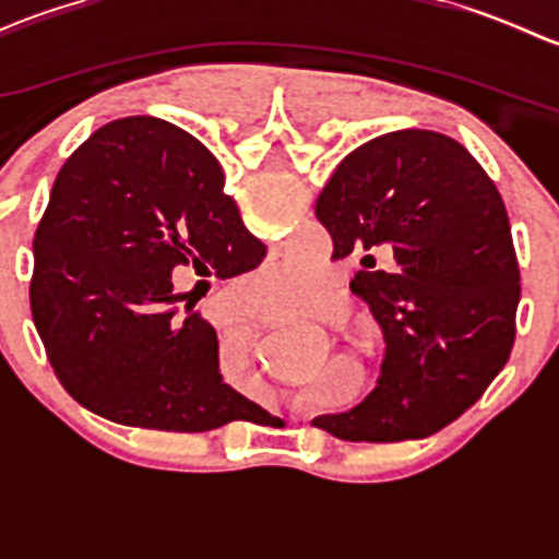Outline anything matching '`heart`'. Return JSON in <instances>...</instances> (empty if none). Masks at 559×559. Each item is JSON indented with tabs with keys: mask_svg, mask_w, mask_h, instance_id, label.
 <instances>
[{
	"mask_svg": "<svg viewBox=\"0 0 559 559\" xmlns=\"http://www.w3.org/2000/svg\"><path fill=\"white\" fill-rule=\"evenodd\" d=\"M253 300L267 311H300L321 295V275L311 262H289L270 264L267 270L253 278L251 284Z\"/></svg>",
	"mask_w": 559,
	"mask_h": 559,
	"instance_id": "1",
	"label": "heart"
}]
</instances>
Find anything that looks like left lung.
Masks as SVG:
<instances>
[{
  "mask_svg": "<svg viewBox=\"0 0 559 559\" xmlns=\"http://www.w3.org/2000/svg\"><path fill=\"white\" fill-rule=\"evenodd\" d=\"M218 183L224 173L202 145ZM332 259H359L352 292L384 332L379 386L313 425L341 441L394 443L452 425L509 362L520 264L498 186L465 145L400 129L346 156L316 200ZM389 252L390 267H374Z\"/></svg>",
  "mask_w": 559,
  "mask_h": 559,
  "instance_id": "1",
  "label": "left lung"
}]
</instances>
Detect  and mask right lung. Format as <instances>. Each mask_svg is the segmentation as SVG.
<instances>
[{
  "instance_id": "right-lung-1",
  "label": "right lung",
  "mask_w": 559,
  "mask_h": 559,
  "mask_svg": "<svg viewBox=\"0 0 559 559\" xmlns=\"http://www.w3.org/2000/svg\"><path fill=\"white\" fill-rule=\"evenodd\" d=\"M189 132L154 116L105 123L64 162L35 233L32 316L61 386L129 427L205 432L257 403L224 384L216 330L173 273L253 270L243 227Z\"/></svg>"
}]
</instances>
